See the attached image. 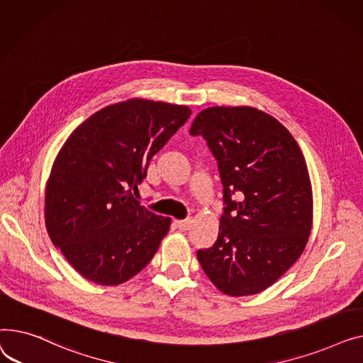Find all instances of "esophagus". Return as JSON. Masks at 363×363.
<instances>
[{
    "instance_id": "1",
    "label": "esophagus",
    "mask_w": 363,
    "mask_h": 363,
    "mask_svg": "<svg viewBox=\"0 0 363 363\" xmlns=\"http://www.w3.org/2000/svg\"><path fill=\"white\" fill-rule=\"evenodd\" d=\"M176 224H177V227H179L180 230L186 231V230H189V228L191 227V220L189 218V220H182V221H176Z\"/></svg>"
}]
</instances>
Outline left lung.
<instances>
[{"mask_svg": "<svg viewBox=\"0 0 363 363\" xmlns=\"http://www.w3.org/2000/svg\"><path fill=\"white\" fill-rule=\"evenodd\" d=\"M190 135H201L216 157L225 203L218 239L198 250V261L224 294L261 293L309 239L313 201L305 157L279 120L252 106H211Z\"/></svg>", "mask_w": 363, "mask_h": 363, "instance_id": "left-lung-1", "label": "left lung"}]
</instances>
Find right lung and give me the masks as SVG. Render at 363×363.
I'll use <instances>...</instances> for the list:
<instances>
[{
	"label": "right lung",
	"mask_w": 363,
	"mask_h": 363,
	"mask_svg": "<svg viewBox=\"0 0 363 363\" xmlns=\"http://www.w3.org/2000/svg\"><path fill=\"white\" fill-rule=\"evenodd\" d=\"M186 105L129 99L105 106L64 142L45 189L52 243L84 279L117 286L157 253L172 218L135 198L151 158L187 121Z\"/></svg>",
	"instance_id": "add662e5"
}]
</instances>
